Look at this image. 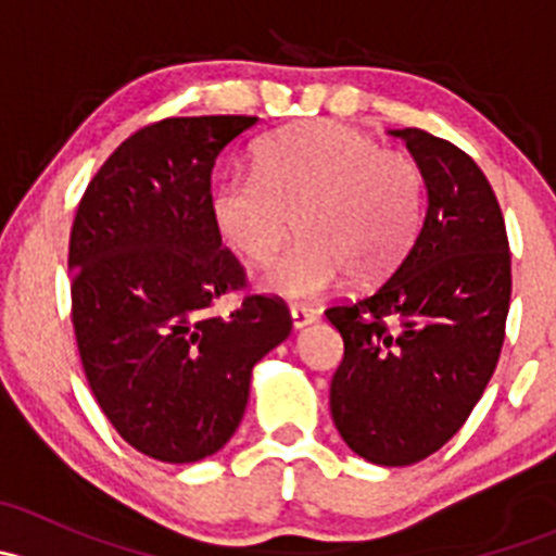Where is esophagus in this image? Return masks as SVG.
Here are the masks:
<instances>
[{
    "label": "esophagus",
    "instance_id": "esophagus-1",
    "mask_svg": "<svg viewBox=\"0 0 556 556\" xmlns=\"http://www.w3.org/2000/svg\"><path fill=\"white\" fill-rule=\"evenodd\" d=\"M290 319H293V328L301 330L306 328V325H312L314 319H317V314H314V309H306V306H293V309H290Z\"/></svg>",
    "mask_w": 556,
    "mask_h": 556
}]
</instances>
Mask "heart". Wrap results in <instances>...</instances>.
<instances>
[{
    "label": "heart",
    "instance_id": "heart-1",
    "mask_svg": "<svg viewBox=\"0 0 556 556\" xmlns=\"http://www.w3.org/2000/svg\"><path fill=\"white\" fill-rule=\"evenodd\" d=\"M212 217L237 255L268 263L257 288L285 301H312L341 277L377 285L406 257L422 223V172L397 150L336 121L295 123L263 139L255 174H228L212 195Z\"/></svg>",
    "mask_w": 556,
    "mask_h": 556
}]
</instances>
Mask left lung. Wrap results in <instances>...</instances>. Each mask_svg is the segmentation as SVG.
<instances>
[{"mask_svg":"<svg viewBox=\"0 0 556 556\" xmlns=\"http://www.w3.org/2000/svg\"><path fill=\"white\" fill-rule=\"evenodd\" d=\"M422 172L428 210L392 277L330 306L344 361L333 425L352 452L401 468L439 452L495 374L511 301V252L492 185L470 155L422 128H397Z\"/></svg>","mask_w":556,"mask_h":556,"instance_id":"8db88e82","label":"left lung"}]
</instances>
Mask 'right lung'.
I'll return each instance as SVG.
<instances>
[{
	"instance_id": "1",
	"label": "right lung",
	"mask_w": 556,
	"mask_h": 556,
	"mask_svg": "<svg viewBox=\"0 0 556 556\" xmlns=\"http://www.w3.org/2000/svg\"><path fill=\"white\" fill-rule=\"evenodd\" d=\"M255 123H153L104 161L77 206L70 271L83 371L123 441L161 463H199L231 441L252 368L293 328L268 295L206 314L244 285L212 217V169Z\"/></svg>"
}]
</instances>
